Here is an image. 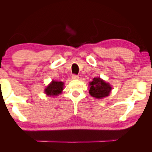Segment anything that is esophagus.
<instances>
[{
  "mask_svg": "<svg viewBox=\"0 0 152 152\" xmlns=\"http://www.w3.org/2000/svg\"><path fill=\"white\" fill-rule=\"evenodd\" d=\"M72 79H74V80H76V79H78V76L76 75V74H73L72 76Z\"/></svg>",
  "mask_w": 152,
  "mask_h": 152,
  "instance_id": "34e87169",
  "label": "esophagus"
}]
</instances>
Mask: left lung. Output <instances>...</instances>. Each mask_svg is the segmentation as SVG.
Returning a JSON list of instances; mask_svg holds the SVG:
<instances>
[{"label": "left lung", "mask_w": 152, "mask_h": 152, "mask_svg": "<svg viewBox=\"0 0 152 152\" xmlns=\"http://www.w3.org/2000/svg\"><path fill=\"white\" fill-rule=\"evenodd\" d=\"M89 94L98 99L108 96L112 90L111 85L100 77L93 78V81L89 83Z\"/></svg>", "instance_id": "left-lung-1"}]
</instances>
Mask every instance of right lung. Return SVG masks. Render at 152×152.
<instances>
[{"instance_id": "right-lung-1", "label": "right lung", "mask_w": 152, "mask_h": 152, "mask_svg": "<svg viewBox=\"0 0 152 152\" xmlns=\"http://www.w3.org/2000/svg\"><path fill=\"white\" fill-rule=\"evenodd\" d=\"M64 83L58 82V81L52 80V83L45 89V93L50 96H58L60 94L62 93L63 90Z\"/></svg>"}]
</instances>
